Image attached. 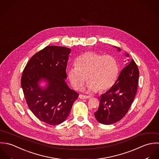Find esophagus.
<instances>
[{
  "label": "esophagus",
  "mask_w": 159,
  "mask_h": 159,
  "mask_svg": "<svg viewBox=\"0 0 159 159\" xmlns=\"http://www.w3.org/2000/svg\"><path fill=\"white\" fill-rule=\"evenodd\" d=\"M79 97L80 99H88L90 98L89 96L83 95H80Z\"/></svg>",
  "instance_id": "34e87169"
}]
</instances>
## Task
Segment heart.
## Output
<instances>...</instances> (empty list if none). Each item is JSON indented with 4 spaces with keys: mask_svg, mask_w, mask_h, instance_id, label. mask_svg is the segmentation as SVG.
Masks as SVG:
<instances>
[{
    "mask_svg": "<svg viewBox=\"0 0 159 159\" xmlns=\"http://www.w3.org/2000/svg\"><path fill=\"white\" fill-rule=\"evenodd\" d=\"M75 66L69 67L67 76L72 87L80 90L87 79L89 92H105L114 84L119 72L116 60L111 55L88 52L78 57Z\"/></svg>",
    "mask_w": 159,
    "mask_h": 159,
    "instance_id": "heart-1",
    "label": "heart"
}]
</instances>
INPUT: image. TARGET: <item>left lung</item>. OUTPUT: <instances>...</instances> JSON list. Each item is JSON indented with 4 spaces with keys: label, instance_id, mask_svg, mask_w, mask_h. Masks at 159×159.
<instances>
[{
    "label": "left lung",
    "instance_id": "left-lung-1",
    "mask_svg": "<svg viewBox=\"0 0 159 159\" xmlns=\"http://www.w3.org/2000/svg\"><path fill=\"white\" fill-rule=\"evenodd\" d=\"M126 56L129 57L127 53ZM139 74L138 67L132 60L126 64L112 87L100 96L99 106L95 112L96 119L99 123L112 124L126 115L136 94Z\"/></svg>",
    "mask_w": 159,
    "mask_h": 159
}]
</instances>
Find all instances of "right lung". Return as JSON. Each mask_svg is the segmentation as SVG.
Wrapping results in <instances>:
<instances>
[{"label":"right lung","mask_w":159,"mask_h":159,"mask_svg":"<svg viewBox=\"0 0 159 159\" xmlns=\"http://www.w3.org/2000/svg\"><path fill=\"white\" fill-rule=\"evenodd\" d=\"M70 53L69 48L47 46L32 56L21 76V87L29 108L39 120L51 125L63 122L79 95L65 82ZM42 80L48 82L45 89L38 86Z\"/></svg>","instance_id":"right-lung-1"}]
</instances>
